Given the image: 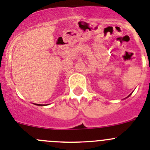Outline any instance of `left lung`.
<instances>
[{
    "label": "left lung",
    "instance_id": "1",
    "mask_svg": "<svg viewBox=\"0 0 150 150\" xmlns=\"http://www.w3.org/2000/svg\"><path fill=\"white\" fill-rule=\"evenodd\" d=\"M131 96V94H130V95H129V96ZM129 96H128V97H129Z\"/></svg>",
    "mask_w": 150,
    "mask_h": 150
}]
</instances>
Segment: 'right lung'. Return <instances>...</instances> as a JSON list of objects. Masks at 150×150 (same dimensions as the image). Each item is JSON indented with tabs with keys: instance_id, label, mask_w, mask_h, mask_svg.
Returning a JSON list of instances; mask_svg holds the SVG:
<instances>
[{
	"instance_id": "obj_1",
	"label": "right lung",
	"mask_w": 150,
	"mask_h": 150,
	"mask_svg": "<svg viewBox=\"0 0 150 150\" xmlns=\"http://www.w3.org/2000/svg\"><path fill=\"white\" fill-rule=\"evenodd\" d=\"M35 105H38V104H36V103H35ZM39 105H40V106H44L43 104H39Z\"/></svg>"
}]
</instances>
